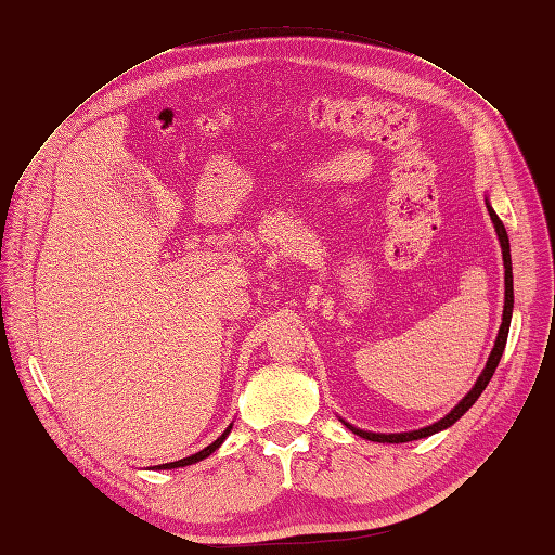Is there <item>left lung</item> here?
<instances>
[{"instance_id": "8db88e82", "label": "left lung", "mask_w": 555, "mask_h": 555, "mask_svg": "<svg viewBox=\"0 0 555 555\" xmlns=\"http://www.w3.org/2000/svg\"><path fill=\"white\" fill-rule=\"evenodd\" d=\"M486 208H489V215L491 220L495 224V233H498V241H500V247H502V261H505V310H502V324H500V331H498V338H495V345L491 349V357L489 361H486V367L481 371L479 379L475 382L473 391H467V396L459 402L456 408H453L444 418H440V422H435L426 428H418V430H410V433H371V430H361L357 426H351L347 422H340L354 433V435H361V438L365 440H373V442H391V444H398V442H412V440H422V438H428V435L433 433H440L449 426H453L459 422V418L475 405V400L481 396V391L489 386L495 367L500 363V357L502 351H505V345H507V335H509V322H512V310H514V278H512V255H509V238H507V231H505V224L500 222V217L495 215V210L491 208L489 201H486Z\"/></svg>"}]
</instances>
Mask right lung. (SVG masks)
<instances>
[{
  "label": "right lung",
  "mask_w": 555,
  "mask_h": 555,
  "mask_svg": "<svg viewBox=\"0 0 555 555\" xmlns=\"http://www.w3.org/2000/svg\"><path fill=\"white\" fill-rule=\"evenodd\" d=\"M231 433V426L220 435V438H217L212 444H208L206 449H201L198 453H192V456H188V459H180V461H173V463H162V465H157V469H171V467H184V465H192V463H198V461H204V459H208L210 453L220 447L224 440H227V435Z\"/></svg>",
  "instance_id": "right-lung-1"
}]
</instances>
